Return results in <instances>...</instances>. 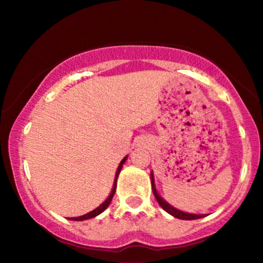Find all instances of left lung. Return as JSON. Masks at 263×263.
Masks as SVG:
<instances>
[{
  "label": "left lung",
  "mask_w": 263,
  "mask_h": 263,
  "mask_svg": "<svg viewBox=\"0 0 263 263\" xmlns=\"http://www.w3.org/2000/svg\"><path fill=\"white\" fill-rule=\"evenodd\" d=\"M151 182H152V190H153V194L154 196H156V200L158 201V203L160 204L161 208H163L164 211H166L168 214L174 215L175 218H178V219H183V220H194V219H200V218H203L204 215L202 214H190V213H185V212H182L179 210H176L175 207H172L171 204H168L166 201L161 199L159 196V194L157 193L156 190V185H154V178H153V174L151 172Z\"/></svg>",
  "instance_id": "8db88e82"
}]
</instances>
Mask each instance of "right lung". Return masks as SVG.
<instances>
[{"instance_id": "right-lung-1", "label": "right lung", "mask_w": 263, "mask_h": 263, "mask_svg": "<svg viewBox=\"0 0 263 263\" xmlns=\"http://www.w3.org/2000/svg\"><path fill=\"white\" fill-rule=\"evenodd\" d=\"M125 160H127V157H124L123 159H122V161L120 163V166H118V168H117V171H116V177H115L114 188H112V192H111V194L109 195V197H107V199H106L105 201H104V202H103L102 204H100L99 207H97L96 210H93L92 212H89V213L85 214V215H81V217H78V218H70V220L82 221V220H86V219L95 218V217H97V215L100 214V213H103V212L106 210L107 206H109L110 202H111V200H112V197H114V195H115V192H116V182H117V177H118V175H120V172H121V170H122V166H123V164H124V161H125Z\"/></svg>"}]
</instances>
